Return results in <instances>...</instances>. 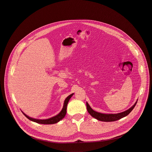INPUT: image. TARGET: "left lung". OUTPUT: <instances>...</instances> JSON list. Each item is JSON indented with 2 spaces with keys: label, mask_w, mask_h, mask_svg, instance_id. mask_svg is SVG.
Returning <instances> with one entry per match:
<instances>
[{
  "label": "left lung",
  "mask_w": 152,
  "mask_h": 152,
  "mask_svg": "<svg viewBox=\"0 0 152 152\" xmlns=\"http://www.w3.org/2000/svg\"><path fill=\"white\" fill-rule=\"evenodd\" d=\"M137 102H136L135 104L131 108H130L129 110L119 113H116V114L101 113L94 111L93 109H92V108L90 107V106L88 105L87 102L86 103V105H87V109L88 112L90 113L91 116H92L94 118L99 120L100 121H103V122H113V121H117L124 117H126V115H128L135 107Z\"/></svg>",
  "instance_id": "1"
}]
</instances>
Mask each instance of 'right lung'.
Segmentation results:
<instances>
[{"instance_id": "1", "label": "right lung", "mask_w": 152, "mask_h": 152, "mask_svg": "<svg viewBox=\"0 0 152 152\" xmlns=\"http://www.w3.org/2000/svg\"><path fill=\"white\" fill-rule=\"evenodd\" d=\"M73 95H74V94H72L71 95H70L69 96L66 97V99L64 101L63 108H62V110H61V112H60L58 115H56V116H54L52 118L45 119V120L35 119V118L29 117L28 116H27V115L24 113L23 112H22V113L28 119L32 121V122L37 123V124H56L58 122H59L60 120H61L62 118H64V117L65 116L66 113V107H67V104H68L70 99L71 98Z\"/></svg>"}]
</instances>
